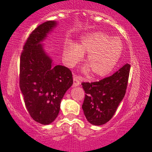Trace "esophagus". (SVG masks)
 Returning a JSON list of instances; mask_svg holds the SVG:
<instances>
[{"label": "esophagus", "instance_id": "obj_1", "mask_svg": "<svg viewBox=\"0 0 152 152\" xmlns=\"http://www.w3.org/2000/svg\"><path fill=\"white\" fill-rule=\"evenodd\" d=\"M80 80H81L80 77L75 75L73 76V80H74L73 86L76 87V86H80Z\"/></svg>", "mask_w": 152, "mask_h": 152}]
</instances>
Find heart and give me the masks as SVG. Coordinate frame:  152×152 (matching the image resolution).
Instances as JSON below:
<instances>
[{
    "mask_svg": "<svg viewBox=\"0 0 152 152\" xmlns=\"http://www.w3.org/2000/svg\"><path fill=\"white\" fill-rule=\"evenodd\" d=\"M122 43L118 38H111L102 32L88 34L81 38L79 45L68 42L63 51L66 64L72 67L85 58L86 66L83 68L84 73L91 72L96 78L108 75L118 63L121 53Z\"/></svg>",
    "mask_w": 152,
    "mask_h": 152,
    "instance_id": "obj_1",
    "label": "heart"
}]
</instances>
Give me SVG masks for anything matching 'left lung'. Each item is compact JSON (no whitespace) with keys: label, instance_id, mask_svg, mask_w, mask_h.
<instances>
[{"label":"left lung","instance_id":"left-lung-1","mask_svg":"<svg viewBox=\"0 0 152 152\" xmlns=\"http://www.w3.org/2000/svg\"><path fill=\"white\" fill-rule=\"evenodd\" d=\"M129 69L126 64L108 77L81 83L86 93L82 108L89 123L99 126L112 118L126 93Z\"/></svg>","mask_w":152,"mask_h":152}]
</instances>
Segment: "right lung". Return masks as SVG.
I'll use <instances>...</instances> for the list:
<instances>
[{
    "label": "right lung",
    "instance_id": "obj_1",
    "mask_svg": "<svg viewBox=\"0 0 152 152\" xmlns=\"http://www.w3.org/2000/svg\"><path fill=\"white\" fill-rule=\"evenodd\" d=\"M57 26L47 21L30 34L20 56V88L31 118L42 124L55 121L61 102L73 83L72 74L67 67L54 66L42 42Z\"/></svg>",
    "mask_w": 152,
    "mask_h": 152
}]
</instances>
